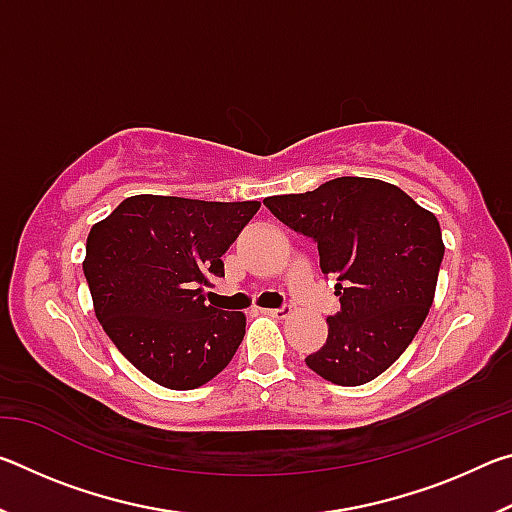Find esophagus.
<instances>
[{"label":"esophagus","instance_id":"1","mask_svg":"<svg viewBox=\"0 0 512 512\" xmlns=\"http://www.w3.org/2000/svg\"><path fill=\"white\" fill-rule=\"evenodd\" d=\"M262 314L271 316V318H277V320H284L291 316V307H280V309H262Z\"/></svg>","mask_w":512,"mask_h":512}]
</instances>
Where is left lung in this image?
Listing matches in <instances>:
<instances>
[{"instance_id": "1", "label": "left lung", "mask_w": 512, "mask_h": 512, "mask_svg": "<svg viewBox=\"0 0 512 512\" xmlns=\"http://www.w3.org/2000/svg\"><path fill=\"white\" fill-rule=\"evenodd\" d=\"M277 219L318 244L341 311L307 366L336 386H361L400 359L436 293L445 255L440 223L400 187L343 176L314 192L268 196Z\"/></svg>"}]
</instances>
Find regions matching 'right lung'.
Segmentation results:
<instances>
[{"instance_id": "add662e5", "label": "right lung", "mask_w": 512, "mask_h": 512, "mask_svg": "<svg viewBox=\"0 0 512 512\" xmlns=\"http://www.w3.org/2000/svg\"><path fill=\"white\" fill-rule=\"evenodd\" d=\"M259 210L140 194L94 223L83 273L101 327L155 384L192 391L228 366L246 316L207 305L203 287L223 277L221 255Z\"/></svg>"}]
</instances>
